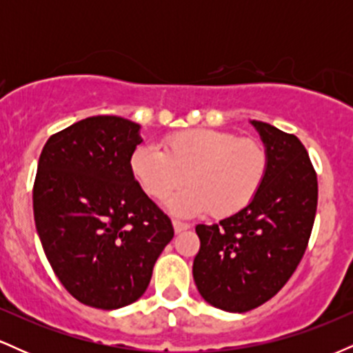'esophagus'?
<instances>
[{
  "mask_svg": "<svg viewBox=\"0 0 353 353\" xmlns=\"http://www.w3.org/2000/svg\"><path fill=\"white\" fill-rule=\"evenodd\" d=\"M172 225H174V232L176 234H181L184 232V230L190 229L189 224H185V222H181V221H172Z\"/></svg>",
  "mask_w": 353,
  "mask_h": 353,
  "instance_id": "esophagus-1",
  "label": "esophagus"
}]
</instances>
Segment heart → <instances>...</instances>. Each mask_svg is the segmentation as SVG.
<instances>
[{"label": "heart", "instance_id": "b5f03b06", "mask_svg": "<svg viewBox=\"0 0 353 353\" xmlns=\"http://www.w3.org/2000/svg\"><path fill=\"white\" fill-rule=\"evenodd\" d=\"M163 148L164 152L151 144L137 145L129 165L145 194L157 201L179 189L188 176L190 188L168 202V209L182 217L208 210L214 217L234 216L255 199L269 168L259 141L219 129L172 132Z\"/></svg>", "mask_w": 353, "mask_h": 353}]
</instances>
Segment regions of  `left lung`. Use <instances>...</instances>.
<instances>
[{"label":"left lung","instance_id":"obj_1","mask_svg":"<svg viewBox=\"0 0 353 353\" xmlns=\"http://www.w3.org/2000/svg\"><path fill=\"white\" fill-rule=\"evenodd\" d=\"M250 124L269 159L264 184L237 214L197 225L201 249L192 265L202 299L239 314L285 285L305 252L317 210V176L303 144L267 123Z\"/></svg>","mask_w":353,"mask_h":353}]
</instances>
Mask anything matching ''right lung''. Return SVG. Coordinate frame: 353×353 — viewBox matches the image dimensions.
Returning <instances> with one entry per match:
<instances>
[{
    "instance_id": "right-lung-1",
    "label": "right lung",
    "mask_w": 353,
    "mask_h": 353,
    "mask_svg": "<svg viewBox=\"0 0 353 353\" xmlns=\"http://www.w3.org/2000/svg\"><path fill=\"white\" fill-rule=\"evenodd\" d=\"M141 125L94 116L51 136L33 189L38 236L64 289L81 303L114 310L148 289L172 241L171 219L131 172Z\"/></svg>"
}]
</instances>
